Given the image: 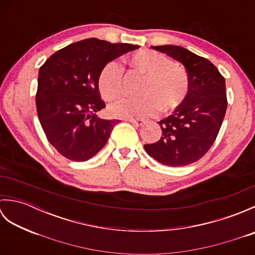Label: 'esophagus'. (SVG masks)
Wrapping results in <instances>:
<instances>
[{
  "label": "esophagus",
  "instance_id": "1",
  "mask_svg": "<svg viewBox=\"0 0 255 255\" xmlns=\"http://www.w3.org/2000/svg\"><path fill=\"white\" fill-rule=\"evenodd\" d=\"M126 122H129L131 123L132 125H134V126H143V125L145 124V121H143V119H132V118H127Z\"/></svg>",
  "mask_w": 255,
  "mask_h": 255
}]
</instances>
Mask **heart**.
<instances>
[{"label":"heart","instance_id":"b5f03b06","mask_svg":"<svg viewBox=\"0 0 255 255\" xmlns=\"http://www.w3.org/2000/svg\"><path fill=\"white\" fill-rule=\"evenodd\" d=\"M134 73L143 75L139 99H124L108 108L113 117L132 118L151 115L156 107L162 113H171L185 100L188 82L185 72L174 67L169 58L152 50H140L126 60ZM123 69L117 61L106 63L97 78V88L103 99L114 101L122 94Z\"/></svg>","mask_w":255,"mask_h":255}]
</instances>
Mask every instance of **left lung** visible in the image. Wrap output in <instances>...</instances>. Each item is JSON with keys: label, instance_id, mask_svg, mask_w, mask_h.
Wrapping results in <instances>:
<instances>
[{"label": "left lung", "instance_id": "8db88e82", "mask_svg": "<svg viewBox=\"0 0 255 255\" xmlns=\"http://www.w3.org/2000/svg\"><path fill=\"white\" fill-rule=\"evenodd\" d=\"M185 67L188 91L183 104L158 122V141L144 144L151 158L167 166H184L198 161L215 142L227 111L226 81L207 59L173 45L152 46Z\"/></svg>", "mask_w": 255, "mask_h": 255}]
</instances>
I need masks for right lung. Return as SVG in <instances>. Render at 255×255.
<instances>
[{
	"mask_svg": "<svg viewBox=\"0 0 255 255\" xmlns=\"http://www.w3.org/2000/svg\"><path fill=\"white\" fill-rule=\"evenodd\" d=\"M139 46L96 38L58 50L39 69L36 106L46 137L67 159L83 162L101 151L117 119H101L105 108L97 88L103 67Z\"/></svg>",
	"mask_w": 255,
	"mask_h": 255,
	"instance_id": "add662e5",
	"label": "right lung"
}]
</instances>
